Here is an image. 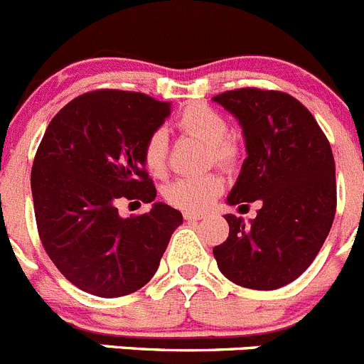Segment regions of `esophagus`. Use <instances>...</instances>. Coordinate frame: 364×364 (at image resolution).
<instances>
[{
  "mask_svg": "<svg viewBox=\"0 0 364 364\" xmlns=\"http://www.w3.org/2000/svg\"><path fill=\"white\" fill-rule=\"evenodd\" d=\"M183 217H185V220H199L203 219V213H196V212H185L183 213Z\"/></svg>",
  "mask_w": 364,
  "mask_h": 364,
  "instance_id": "1",
  "label": "esophagus"
}]
</instances>
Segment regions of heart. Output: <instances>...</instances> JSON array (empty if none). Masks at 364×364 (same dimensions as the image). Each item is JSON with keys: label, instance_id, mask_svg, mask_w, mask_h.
Wrapping results in <instances>:
<instances>
[{"label": "heart", "instance_id": "1", "mask_svg": "<svg viewBox=\"0 0 364 364\" xmlns=\"http://www.w3.org/2000/svg\"><path fill=\"white\" fill-rule=\"evenodd\" d=\"M176 129L181 134L206 144V163L224 171H235L240 165L244 149L240 141L230 136V124L224 114L206 104H190L176 118ZM141 163L145 171L154 178H161L166 172V140L161 131L149 134L141 147ZM224 190L223 176L217 172L179 178L166 185L165 201L185 212H203L213 205Z\"/></svg>", "mask_w": 364, "mask_h": 364}]
</instances>
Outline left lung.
I'll list each match as a JSON object with an SVG mask.
<instances>
[{
  "instance_id": "1",
  "label": "left lung",
  "mask_w": 364,
  "mask_h": 364,
  "mask_svg": "<svg viewBox=\"0 0 364 364\" xmlns=\"http://www.w3.org/2000/svg\"><path fill=\"white\" fill-rule=\"evenodd\" d=\"M212 100L239 118L246 138L228 203L262 205L251 224L226 215L230 235L213 257L233 284L278 289L311 266L331 232L338 205L331 144L311 111L284 91L239 87Z\"/></svg>"
}]
</instances>
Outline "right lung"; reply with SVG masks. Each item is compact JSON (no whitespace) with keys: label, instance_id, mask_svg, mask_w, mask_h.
<instances>
[{"label":"right lung","instance_id":"1","mask_svg":"<svg viewBox=\"0 0 364 364\" xmlns=\"http://www.w3.org/2000/svg\"><path fill=\"white\" fill-rule=\"evenodd\" d=\"M171 109L138 91L95 90L52 118L32 165L44 251L73 285L102 298L141 289L159 266L181 212L156 203L122 219L117 203H152L141 147Z\"/></svg>","mask_w":364,"mask_h":364}]
</instances>
